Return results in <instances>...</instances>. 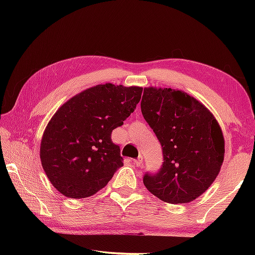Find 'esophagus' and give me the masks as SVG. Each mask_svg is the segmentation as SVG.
<instances>
[{"mask_svg":"<svg viewBox=\"0 0 255 255\" xmlns=\"http://www.w3.org/2000/svg\"><path fill=\"white\" fill-rule=\"evenodd\" d=\"M131 163L133 164V165H136V166H139V165H141V164H143V158H137V159H131Z\"/></svg>","mask_w":255,"mask_h":255,"instance_id":"34e87169","label":"esophagus"}]
</instances>
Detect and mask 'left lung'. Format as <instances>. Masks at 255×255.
Instances as JSON below:
<instances>
[{
  "mask_svg": "<svg viewBox=\"0 0 255 255\" xmlns=\"http://www.w3.org/2000/svg\"><path fill=\"white\" fill-rule=\"evenodd\" d=\"M140 109L163 150L161 169L145 173V187L169 204L196 199L213 184L224 161L225 141L217 120L180 90L145 88Z\"/></svg>",
  "mask_w": 255,
  "mask_h": 255,
  "instance_id": "8db88e82",
  "label": "left lung"
}]
</instances>
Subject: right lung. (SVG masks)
Returning <instances> with one entry per match:
<instances>
[{"label": "right lung", "instance_id": "obj_1", "mask_svg": "<svg viewBox=\"0 0 255 255\" xmlns=\"http://www.w3.org/2000/svg\"><path fill=\"white\" fill-rule=\"evenodd\" d=\"M141 92L138 86L100 84L76 94L56 111L42 135L40 159L62 195L75 199L92 196L123 166L111 132L136 109Z\"/></svg>", "mask_w": 255, "mask_h": 255}]
</instances>
